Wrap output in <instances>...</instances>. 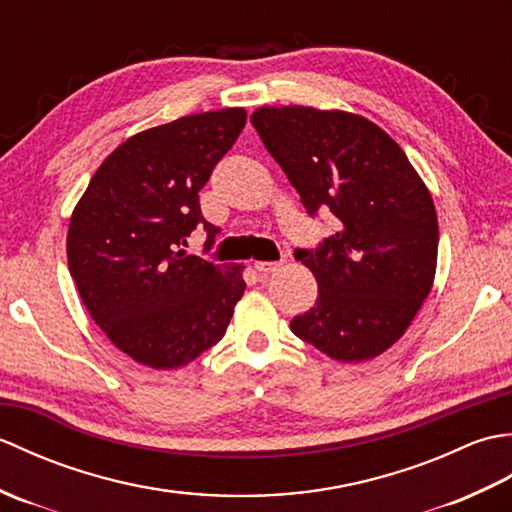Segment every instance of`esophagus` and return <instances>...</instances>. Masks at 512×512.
Here are the masks:
<instances>
[{"label": "esophagus", "mask_w": 512, "mask_h": 512, "mask_svg": "<svg viewBox=\"0 0 512 512\" xmlns=\"http://www.w3.org/2000/svg\"><path fill=\"white\" fill-rule=\"evenodd\" d=\"M279 268H281V262H255V270H257L259 277H262V279L277 273Z\"/></svg>", "instance_id": "obj_1"}]
</instances>
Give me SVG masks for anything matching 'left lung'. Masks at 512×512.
<instances>
[{"label": "left lung", "instance_id": "1", "mask_svg": "<svg viewBox=\"0 0 512 512\" xmlns=\"http://www.w3.org/2000/svg\"><path fill=\"white\" fill-rule=\"evenodd\" d=\"M250 123L310 217L336 233L295 259L319 284L292 334L343 363L394 345L427 299L438 262L433 200L394 140L363 116L312 107H262Z\"/></svg>", "mask_w": 512, "mask_h": 512}]
</instances>
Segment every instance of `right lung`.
Listing matches in <instances>:
<instances>
[{
    "mask_svg": "<svg viewBox=\"0 0 512 512\" xmlns=\"http://www.w3.org/2000/svg\"><path fill=\"white\" fill-rule=\"evenodd\" d=\"M246 125L233 110L184 116L132 136L94 173L68 231V268L118 350L154 369L191 363L222 339L246 284L239 268L187 255L200 189Z\"/></svg>",
    "mask_w": 512,
    "mask_h": 512,
    "instance_id": "add662e5",
    "label": "right lung"
}]
</instances>
